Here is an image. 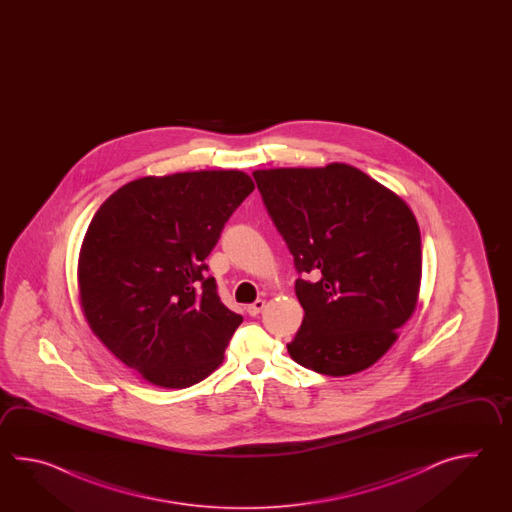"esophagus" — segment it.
I'll list each match as a JSON object with an SVG mask.
<instances>
[{"instance_id":"1","label":"esophagus","mask_w":512,"mask_h":512,"mask_svg":"<svg viewBox=\"0 0 512 512\" xmlns=\"http://www.w3.org/2000/svg\"><path fill=\"white\" fill-rule=\"evenodd\" d=\"M263 307H265V300H256L254 304L247 307V311H249V315L251 316H258L261 311H263Z\"/></svg>"}]
</instances>
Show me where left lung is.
<instances>
[{
    "instance_id": "1",
    "label": "left lung",
    "mask_w": 512,
    "mask_h": 512,
    "mask_svg": "<svg viewBox=\"0 0 512 512\" xmlns=\"http://www.w3.org/2000/svg\"><path fill=\"white\" fill-rule=\"evenodd\" d=\"M263 203L294 256L302 326L287 351L309 370H368L399 338L421 289V234L403 197L359 168L254 172Z\"/></svg>"
}]
</instances>
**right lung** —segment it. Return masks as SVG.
Segmentation results:
<instances>
[{"label": "right lung", "instance_id": "obj_1", "mask_svg": "<svg viewBox=\"0 0 512 512\" xmlns=\"http://www.w3.org/2000/svg\"><path fill=\"white\" fill-rule=\"evenodd\" d=\"M254 190L240 170L141 177L100 205L78 254L95 337L144 381L188 388L218 370L243 316L205 276L208 254Z\"/></svg>", "mask_w": 512, "mask_h": 512}]
</instances>
